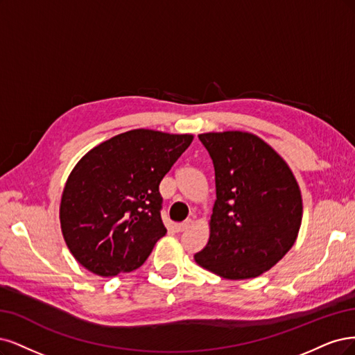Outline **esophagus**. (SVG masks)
Here are the masks:
<instances>
[{"instance_id": "esophagus-1", "label": "esophagus", "mask_w": 355, "mask_h": 355, "mask_svg": "<svg viewBox=\"0 0 355 355\" xmlns=\"http://www.w3.org/2000/svg\"><path fill=\"white\" fill-rule=\"evenodd\" d=\"M190 224H191V221H190V220H187V221H182V223H180V224H175V232H178V233L186 232L187 228H190Z\"/></svg>"}]
</instances>
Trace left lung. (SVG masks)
<instances>
[{"instance_id":"8db88e82","label":"left lung","mask_w":355,"mask_h":355,"mask_svg":"<svg viewBox=\"0 0 355 355\" xmlns=\"http://www.w3.org/2000/svg\"><path fill=\"white\" fill-rule=\"evenodd\" d=\"M199 140L212 159L216 200L209 242L194 259L224 279L258 277L276 266L298 237V182L280 155L254 134L207 132Z\"/></svg>"}]
</instances>
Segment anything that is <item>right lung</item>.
Returning <instances> with one entry per match:
<instances>
[{"instance_id":"1","label":"right lung","mask_w":355,"mask_h":355,"mask_svg":"<svg viewBox=\"0 0 355 355\" xmlns=\"http://www.w3.org/2000/svg\"><path fill=\"white\" fill-rule=\"evenodd\" d=\"M191 141L190 134L132 130L76 164L63 190L60 224L79 264L101 277L144 264L166 233L159 184Z\"/></svg>"}]
</instances>
